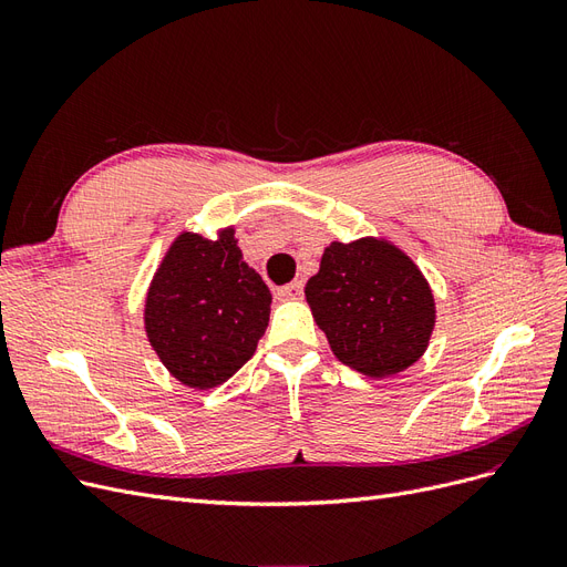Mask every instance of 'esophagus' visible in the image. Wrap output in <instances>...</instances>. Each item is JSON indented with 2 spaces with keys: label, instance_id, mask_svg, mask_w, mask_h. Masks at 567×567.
<instances>
[{
  "label": "esophagus",
  "instance_id": "obj_1",
  "mask_svg": "<svg viewBox=\"0 0 567 567\" xmlns=\"http://www.w3.org/2000/svg\"><path fill=\"white\" fill-rule=\"evenodd\" d=\"M302 281H293V284H286V286H281V288H277V296L281 298V300H298V298H302Z\"/></svg>",
  "mask_w": 567,
  "mask_h": 567
}]
</instances>
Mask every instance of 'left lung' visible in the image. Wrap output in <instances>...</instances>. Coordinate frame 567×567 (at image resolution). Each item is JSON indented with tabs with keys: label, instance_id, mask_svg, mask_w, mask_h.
<instances>
[{
	"label": "left lung",
	"instance_id": "obj_1",
	"mask_svg": "<svg viewBox=\"0 0 567 567\" xmlns=\"http://www.w3.org/2000/svg\"><path fill=\"white\" fill-rule=\"evenodd\" d=\"M305 296L333 354L371 379L414 364L435 326L433 293L419 267L375 238L326 248Z\"/></svg>",
	"mask_w": 567,
	"mask_h": 567
}]
</instances>
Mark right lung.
Listing matches in <instances>:
<instances>
[{"label":"right lung","instance_id":"1","mask_svg":"<svg viewBox=\"0 0 567 567\" xmlns=\"http://www.w3.org/2000/svg\"><path fill=\"white\" fill-rule=\"evenodd\" d=\"M269 288L244 262L234 229L217 241L186 231L148 288L146 333L177 381L208 390L252 357L269 323Z\"/></svg>","mask_w":567,"mask_h":567}]
</instances>
